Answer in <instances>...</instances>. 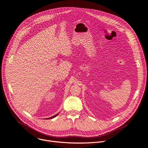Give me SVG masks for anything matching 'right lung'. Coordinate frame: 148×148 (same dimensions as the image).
Wrapping results in <instances>:
<instances>
[{"mask_svg":"<svg viewBox=\"0 0 148 148\" xmlns=\"http://www.w3.org/2000/svg\"><path fill=\"white\" fill-rule=\"evenodd\" d=\"M58 114H59V113H58V114H56V115H54V116H52V117H50V118H47V119H53V118H54V117H56V116H58Z\"/></svg>","mask_w":148,"mask_h":148,"instance_id":"right-lung-1","label":"right lung"}]
</instances>
